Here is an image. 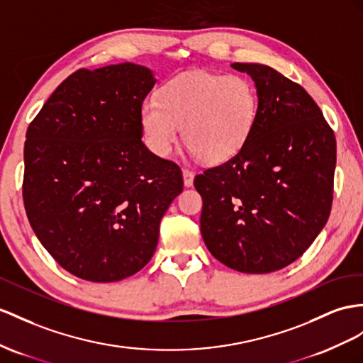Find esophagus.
<instances>
[{"label": "esophagus", "mask_w": 363, "mask_h": 363, "mask_svg": "<svg viewBox=\"0 0 363 363\" xmlns=\"http://www.w3.org/2000/svg\"><path fill=\"white\" fill-rule=\"evenodd\" d=\"M182 174H184V185H185V187H191L193 179H194V173L189 169H184Z\"/></svg>", "instance_id": "obj_1"}]
</instances>
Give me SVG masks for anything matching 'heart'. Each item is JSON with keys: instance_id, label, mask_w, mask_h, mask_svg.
Instances as JSON below:
<instances>
[{"instance_id": "1", "label": "heart", "mask_w": 363, "mask_h": 363, "mask_svg": "<svg viewBox=\"0 0 363 363\" xmlns=\"http://www.w3.org/2000/svg\"><path fill=\"white\" fill-rule=\"evenodd\" d=\"M257 115V93L242 75L196 70L174 77L147 99L139 123L148 148L165 156L179 139L208 164L236 156L252 133Z\"/></svg>"}]
</instances>
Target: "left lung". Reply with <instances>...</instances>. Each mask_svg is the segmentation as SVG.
Here are the masks:
<instances>
[{
  "label": "left lung",
  "mask_w": 363,
  "mask_h": 363,
  "mask_svg": "<svg viewBox=\"0 0 363 363\" xmlns=\"http://www.w3.org/2000/svg\"><path fill=\"white\" fill-rule=\"evenodd\" d=\"M231 67L255 81L257 115L242 150L194 178L201 233L224 265L272 273L302 256L327 224L336 136L302 86L262 64Z\"/></svg>",
  "instance_id": "obj_1"
}]
</instances>
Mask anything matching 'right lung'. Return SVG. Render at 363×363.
<instances>
[{"label":"right lung","mask_w":363,"mask_h":363,"mask_svg":"<svg viewBox=\"0 0 363 363\" xmlns=\"http://www.w3.org/2000/svg\"><path fill=\"white\" fill-rule=\"evenodd\" d=\"M155 82L132 62L79 69L27 128V218L55 261L84 281L116 282L144 268L182 191L179 165L141 139L139 110Z\"/></svg>","instance_id":"right-lung-1"}]
</instances>
